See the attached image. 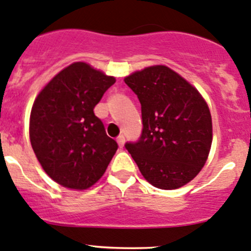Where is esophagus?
<instances>
[{
  "label": "esophagus",
  "mask_w": 251,
  "mask_h": 251,
  "mask_svg": "<svg viewBox=\"0 0 251 251\" xmlns=\"http://www.w3.org/2000/svg\"><path fill=\"white\" fill-rule=\"evenodd\" d=\"M117 143H118V146L120 147H123L125 146V143H126V138L123 135H120L117 139Z\"/></svg>",
  "instance_id": "esophagus-1"
}]
</instances>
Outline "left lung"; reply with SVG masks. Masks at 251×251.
<instances>
[{"label":"left lung","mask_w":251,"mask_h":251,"mask_svg":"<svg viewBox=\"0 0 251 251\" xmlns=\"http://www.w3.org/2000/svg\"><path fill=\"white\" fill-rule=\"evenodd\" d=\"M141 104L143 134L126 144L152 186L175 190L195 179L208 159L213 123L200 92L177 72L153 65L125 77Z\"/></svg>","instance_id":"left-lung-1"}]
</instances>
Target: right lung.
<instances>
[{"instance_id": "right-lung-1", "label": "right lung", "mask_w": 251, "mask_h": 251, "mask_svg": "<svg viewBox=\"0 0 251 251\" xmlns=\"http://www.w3.org/2000/svg\"><path fill=\"white\" fill-rule=\"evenodd\" d=\"M116 82L83 61L72 63L41 89L30 113L33 152L59 185L82 191L106 172L117 143L108 138L94 107Z\"/></svg>"}]
</instances>
